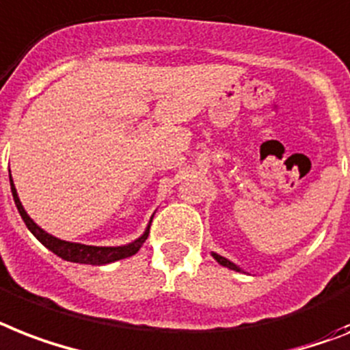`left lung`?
I'll return each mask as SVG.
<instances>
[{
  "label": "left lung",
  "mask_w": 350,
  "mask_h": 350,
  "mask_svg": "<svg viewBox=\"0 0 350 350\" xmlns=\"http://www.w3.org/2000/svg\"><path fill=\"white\" fill-rule=\"evenodd\" d=\"M212 257H214L215 260H217V262L221 264V266H224V268H228V269H234V271H243V269H241L239 266H237V264H234V262H232V260H228V258L221 257V255L214 254V252H212Z\"/></svg>",
  "instance_id": "obj_1"
}]
</instances>
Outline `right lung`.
I'll return each mask as SVG.
<instances>
[{
  "mask_svg": "<svg viewBox=\"0 0 350 350\" xmlns=\"http://www.w3.org/2000/svg\"><path fill=\"white\" fill-rule=\"evenodd\" d=\"M10 189H12L14 203L18 206L19 214H21L23 221L27 224V228L33 234L37 241L41 244H44L50 252L57 255V257L64 258V260H70V262H79V264H93V266H104V264L115 262V260H120V258H127L131 255H135L138 250L142 248V244L147 241V235H149L150 223L147 224L146 232L135 239L129 244H122V246H90V244H81V243H72V241H62L55 235L48 234L46 230H42L36 221L27 214V210L19 201L18 190L14 187L12 174H10ZM152 221V217H150Z\"/></svg>",
  "mask_w": 350,
  "mask_h": 350,
  "instance_id": "1",
  "label": "right lung"
}]
</instances>
